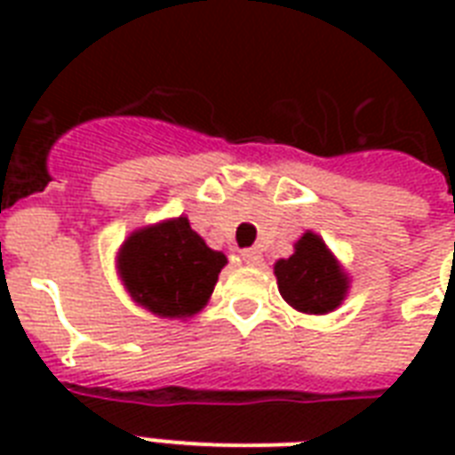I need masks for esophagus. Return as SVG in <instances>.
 Here are the masks:
<instances>
[{"label":"esophagus","mask_w":455,"mask_h":455,"mask_svg":"<svg viewBox=\"0 0 455 455\" xmlns=\"http://www.w3.org/2000/svg\"><path fill=\"white\" fill-rule=\"evenodd\" d=\"M241 257H243V262L248 264V267H257V264L262 262V252H259V250H255V248L243 250Z\"/></svg>","instance_id":"esophagus-1"}]
</instances>
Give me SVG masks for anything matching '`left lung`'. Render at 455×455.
Instances as JSON below:
<instances>
[{
    "label": "left lung",
    "mask_w": 455,
    "mask_h": 455,
    "mask_svg": "<svg viewBox=\"0 0 455 455\" xmlns=\"http://www.w3.org/2000/svg\"><path fill=\"white\" fill-rule=\"evenodd\" d=\"M278 292L302 314H331L345 302L349 276L325 241L314 231L299 235L295 252L274 264Z\"/></svg>",
    "instance_id": "left-lung-1"
}]
</instances>
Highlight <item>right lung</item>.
<instances>
[{"mask_svg": "<svg viewBox=\"0 0 455 455\" xmlns=\"http://www.w3.org/2000/svg\"><path fill=\"white\" fill-rule=\"evenodd\" d=\"M224 267L227 255L207 248L184 214L134 228L116 257L117 276L130 298L170 321H186L205 309Z\"/></svg>", "mask_w": 455, "mask_h": 455, "instance_id": "1", "label": "right lung"}]
</instances>
